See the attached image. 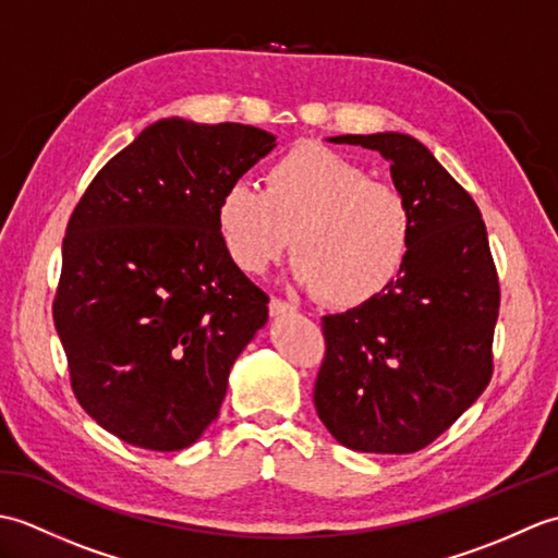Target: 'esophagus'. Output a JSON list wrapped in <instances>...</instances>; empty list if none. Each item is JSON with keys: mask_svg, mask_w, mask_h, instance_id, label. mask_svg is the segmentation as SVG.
I'll use <instances>...</instances> for the list:
<instances>
[{"mask_svg": "<svg viewBox=\"0 0 558 558\" xmlns=\"http://www.w3.org/2000/svg\"><path fill=\"white\" fill-rule=\"evenodd\" d=\"M268 310H270V316H280V314H290V312H294V306H292L290 302H286V300L272 298V300H270V304H268Z\"/></svg>", "mask_w": 558, "mask_h": 558, "instance_id": "34e87169", "label": "esophagus"}]
</instances>
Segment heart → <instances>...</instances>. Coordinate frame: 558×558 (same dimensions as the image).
Returning a JSON list of instances; mask_svg holds the SVG:
<instances>
[{
	"instance_id": "b5f03b06",
	"label": "heart",
	"mask_w": 558,
	"mask_h": 558,
	"mask_svg": "<svg viewBox=\"0 0 558 558\" xmlns=\"http://www.w3.org/2000/svg\"><path fill=\"white\" fill-rule=\"evenodd\" d=\"M216 228L232 264L260 276L292 236V272L326 304L374 302L405 268L412 242L408 201L360 162L314 141L268 165L264 192L242 180L222 189Z\"/></svg>"
}]
</instances>
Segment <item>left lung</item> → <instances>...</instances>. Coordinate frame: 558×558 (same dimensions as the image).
<instances>
[{"label":"left lung","mask_w":558,"mask_h":558,"mask_svg":"<svg viewBox=\"0 0 558 558\" xmlns=\"http://www.w3.org/2000/svg\"><path fill=\"white\" fill-rule=\"evenodd\" d=\"M378 150L412 216L405 268L381 298L324 316L314 405L336 441L414 453L441 436L494 374L501 290L472 196L417 138L336 136Z\"/></svg>","instance_id":"obj_1"}]
</instances>
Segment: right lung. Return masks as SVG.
I'll use <instances>...</instances> for the list:
<instances>
[{
  "instance_id": "1",
  "label": "right lung",
  "mask_w": 558,
  "mask_h": 558,
  "mask_svg": "<svg viewBox=\"0 0 558 558\" xmlns=\"http://www.w3.org/2000/svg\"><path fill=\"white\" fill-rule=\"evenodd\" d=\"M276 136L170 117L93 177L66 225L52 302L78 405L122 441L192 446L218 417L268 294L225 254L218 196Z\"/></svg>"
}]
</instances>
